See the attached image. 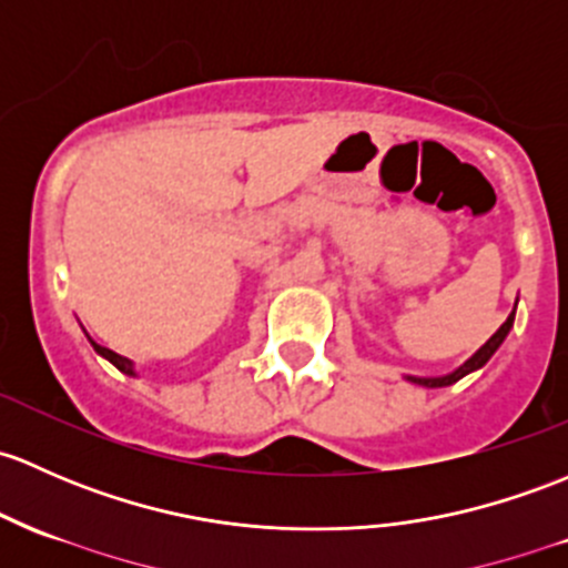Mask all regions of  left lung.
I'll use <instances>...</instances> for the list:
<instances>
[{
    "mask_svg": "<svg viewBox=\"0 0 568 568\" xmlns=\"http://www.w3.org/2000/svg\"><path fill=\"white\" fill-rule=\"evenodd\" d=\"M515 310H517V302H515ZM515 310H511V313H509V318H506L504 324H500V329L495 332L493 337H489L487 343L481 345V348L476 351V354L470 356L468 362H463V364H459L457 369H452V373H446V375H438V378H419V375H405V378H408L410 384L427 386V389H440V386H452V384H457L459 378H465V375H468V373H474V369H481V367H485V364L489 362V356H493L495 351L500 348V343H504V339H506V334H509L511 326H515Z\"/></svg>",
    "mask_w": 568,
    "mask_h": 568,
    "instance_id": "obj_1",
    "label": "left lung"
}]
</instances>
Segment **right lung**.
<instances>
[{
  "label": "right lung",
  "instance_id": "obj_1",
  "mask_svg": "<svg viewBox=\"0 0 568 568\" xmlns=\"http://www.w3.org/2000/svg\"><path fill=\"white\" fill-rule=\"evenodd\" d=\"M89 343H92V348L98 351V354L103 356V359H109V362L113 364V367H116V369H122L124 375H135V364H133V362H130V359H124V356H119L116 351H111V348H103V345H98V343H94L92 337H89Z\"/></svg>",
  "mask_w": 568,
  "mask_h": 568
}]
</instances>
